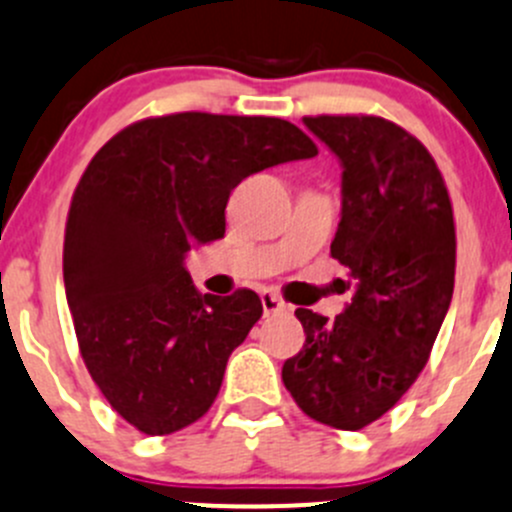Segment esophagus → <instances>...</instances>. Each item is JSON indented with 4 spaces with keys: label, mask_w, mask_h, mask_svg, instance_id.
<instances>
[{
    "label": "esophagus",
    "mask_w": 512,
    "mask_h": 512,
    "mask_svg": "<svg viewBox=\"0 0 512 512\" xmlns=\"http://www.w3.org/2000/svg\"><path fill=\"white\" fill-rule=\"evenodd\" d=\"M260 300H262V310H265V315H275V312L290 310V305H287V302H282L275 292H262Z\"/></svg>",
    "instance_id": "1"
}]
</instances>
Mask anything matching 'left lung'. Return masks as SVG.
<instances>
[{"label": "left lung", "mask_w": 512, "mask_h": 512, "mask_svg": "<svg viewBox=\"0 0 512 512\" xmlns=\"http://www.w3.org/2000/svg\"><path fill=\"white\" fill-rule=\"evenodd\" d=\"M342 167L330 255L350 270L352 302L327 322L297 307L305 345L282 382L305 415L360 430L418 380L455 285V222L430 152L382 117H305ZM350 287V282H347Z\"/></svg>", "instance_id": "8db88e82"}]
</instances>
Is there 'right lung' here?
<instances>
[{"instance_id":"1","label":"right lung","mask_w":512,"mask_h":512,"mask_svg":"<svg viewBox=\"0 0 512 512\" xmlns=\"http://www.w3.org/2000/svg\"><path fill=\"white\" fill-rule=\"evenodd\" d=\"M317 147L277 117L180 112L114 135L84 170L64 232V290L79 352L107 403L145 435L210 410L260 297L200 295L192 245L225 237L230 192Z\"/></svg>"}]
</instances>
